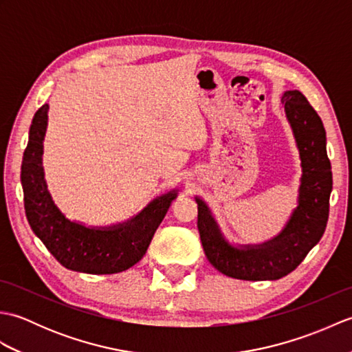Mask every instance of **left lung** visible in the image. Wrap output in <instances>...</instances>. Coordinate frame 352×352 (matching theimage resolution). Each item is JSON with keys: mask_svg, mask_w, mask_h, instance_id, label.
<instances>
[{"mask_svg": "<svg viewBox=\"0 0 352 352\" xmlns=\"http://www.w3.org/2000/svg\"><path fill=\"white\" fill-rule=\"evenodd\" d=\"M281 102L301 155L302 178L298 207L287 226L272 241L234 248L222 237L208 207L197 198L198 231L208 261L231 278L278 280L301 265L327 228L333 189L324 124L300 91L284 92Z\"/></svg>", "mask_w": 352, "mask_h": 352, "instance_id": "8db88e82", "label": "left lung"}]
</instances>
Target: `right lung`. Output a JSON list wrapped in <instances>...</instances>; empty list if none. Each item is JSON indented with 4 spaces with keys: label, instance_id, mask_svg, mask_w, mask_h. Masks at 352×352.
Returning a JSON list of instances; mask_svg holds the SVG:
<instances>
[{
    "label": "right lung",
    "instance_id": "obj_1",
    "mask_svg": "<svg viewBox=\"0 0 352 352\" xmlns=\"http://www.w3.org/2000/svg\"><path fill=\"white\" fill-rule=\"evenodd\" d=\"M48 110V104H43L34 113L22 157L21 183L30 227L66 269L95 275L122 272L145 256L177 192L154 199L122 226L87 228L66 219L52 203L43 180L42 153Z\"/></svg>",
    "mask_w": 352,
    "mask_h": 352
}]
</instances>
